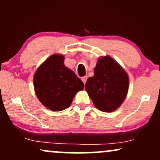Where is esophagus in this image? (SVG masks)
I'll return each mask as SVG.
<instances>
[{
    "mask_svg": "<svg viewBox=\"0 0 160 160\" xmlns=\"http://www.w3.org/2000/svg\"><path fill=\"white\" fill-rule=\"evenodd\" d=\"M81 80H82V81L83 82V83L85 84L86 83V80H87V77H82V78H81Z\"/></svg>",
    "mask_w": 160,
    "mask_h": 160,
    "instance_id": "1",
    "label": "esophagus"
}]
</instances>
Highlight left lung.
<instances>
[{"label":"left lung","instance_id":"8db88e82","mask_svg":"<svg viewBox=\"0 0 160 160\" xmlns=\"http://www.w3.org/2000/svg\"><path fill=\"white\" fill-rule=\"evenodd\" d=\"M85 89L96 108L103 112H112L126 98L128 77L117 62L104 56L98 59L94 76L87 79Z\"/></svg>","mask_w":160,"mask_h":160}]
</instances>
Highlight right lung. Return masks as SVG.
Listing matches in <instances>:
<instances>
[{
  "label": "right lung",
  "mask_w": 160,
  "mask_h": 160,
  "mask_svg": "<svg viewBox=\"0 0 160 160\" xmlns=\"http://www.w3.org/2000/svg\"><path fill=\"white\" fill-rule=\"evenodd\" d=\"M34 85L37 97L46 108L61 111L71 105L84 84L74 71L65 67L64 56L54 54L37 70Z\"/></svg>",
  "instance_id": "add662e5"
}]
</instances>
